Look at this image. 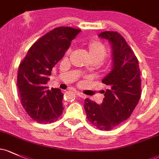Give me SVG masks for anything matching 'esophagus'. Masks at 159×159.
<instances>
[{
    "instance_id": "34e87169",
    "label": "esophagus",
    "mask_w": 159,
    "mask_h": 159,
    "mask_svg": "<svg viewBox=\"0 0 159 159\" xmlns=\"http://www.w3.org/2000/svg\"><path fill=\"white\" fill-rule=\"evenodd\" d=\"M75 93H76V95H78V97H81V98H82V99H85L87 97L85 94L81 93V92H80V91H75Z\"/></svg>"
}]
</instances>
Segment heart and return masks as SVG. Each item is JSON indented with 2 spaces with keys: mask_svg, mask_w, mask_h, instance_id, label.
<instances>
[{
  "mask_svg": "<svg viewBox=\"0 0 159 159\" xmlns=\"http://www.w3.org/2000/svg\"><path fill=\"white\" fill-rule=\"evenodd\" d=\"M88 48L90 53V58L96 62H100L105 58L106 55V50L105 45L99 41H91L88 43ZM70 50H68L66 55H69Z\"/></svg>",
  "mask_w": 159,
  "mask_h": 159,
  "instance_id": "1",
  "label": "heart"
}]
</instances>
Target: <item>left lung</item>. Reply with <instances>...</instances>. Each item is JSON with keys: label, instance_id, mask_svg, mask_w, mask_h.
Returning <instances> with one entry per match:
<instances>
[{"label": "left lung", "instance_id": "obj_1", "mask_svg": "<svg viewBox=\"0 0 159 159\" xmlns=\"http://www.w3.org/2000/svg\"><path fill=\"white\" fill-rule=\"evenodd\" d=\"M99 37L109 41L112 50V69L102 82L109 86L103 90L100 105L88 98L84 100L87 118L97 128L109 130L130 118L141 96L138 60L119 33L103 31Z\"/></svg>", "mask_w": 159, "mask_h": 159}]
</instances>
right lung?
<instances>
[{
    "mask_svg": "<svg viewBox=\"0 0 159 159\" xmlns=\"http://www.w3.org/2000/svg\"><path fill=\"white\" fill-rule=\"evenodd\" d=\"M80 31L71 27L56 28L34 43L20 62L17 88L21 103L35 121L50 123L62 115L63 94L60 89L49 90L46 84L53 67L63 57Z\"/></svg>",
    "mask_w": 159,
    "mask_h": 159,
    "instance_id": "1",
    "label": "right lung"
}]
</instances>
